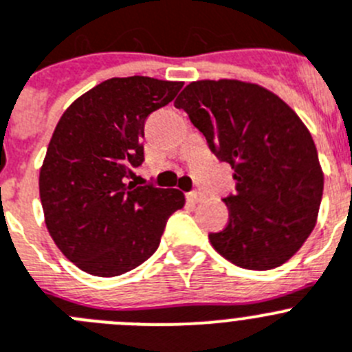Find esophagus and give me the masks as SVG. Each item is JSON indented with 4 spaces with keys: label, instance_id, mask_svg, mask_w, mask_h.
I'll return each instance as SVG.
<instances>
[{
    "label": "esophagus",
    "instance_id": "34e87169",
    "mask_svg": "<svg viewBox=\"0 0 352 352\" xmlns=\"http://www.w3.org/2000/svg\"><path fill=\"white\" fill-rule=\"evenodd\" d=\"M186 199H188L190 202H201L202 195L199 192H188V193H186Z\"/></svg>",
    "mask_w": 352,
    "mask_h": 352
}]
</instances>
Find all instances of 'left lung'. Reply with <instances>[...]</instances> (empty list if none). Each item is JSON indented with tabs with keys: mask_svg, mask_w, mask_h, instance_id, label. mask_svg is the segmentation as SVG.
I'll return each mask as SVG.
<instances>
[{
	"mask_svg": "<svg viewBox=\"0 0 352 352\" xmlns=\"http://www.w3.org/2000/svg\"><path fill=\"white\" fill-rule=\"evenodd\" d=\"M174 106L185 109L212 153L234 169L223 202L228 223L209 234L228 262L270 270L307 241L323 197V170L311 132L274 92L239 80H199Z\"/></svg>",
	"mask_w": 352,
	"mask_h": 352,
	"instance_id": "left-lung-1",
	"label": "left lung"
}]
</instances>
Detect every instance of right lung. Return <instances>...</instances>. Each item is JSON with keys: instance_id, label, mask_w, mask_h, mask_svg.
<instances>
[{"instance_id": "1", "label": "right lung", "mask_w": 352, "mask_h": 352, "mask_svg": "<svg viewBox=\"0 0 352 352\" xmlns=\"http://www.w3.org/2000/svg\"><path fill=\"white\" fill-rule=\"evenodd\" d=\"M183 82L109 78L63 113L40 169L48 234L83 272L113 277L157 251L167 220L185 206L178 188L136 186L144 122L169 104Z\"/></svg>"}]
</instances>
